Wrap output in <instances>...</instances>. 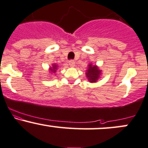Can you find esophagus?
Returning <instances> with one entry per match:
<instances>
[{
    "instance_id": "1",
    "label": "esophagus",
    "mask_w": 148,
    "mask_h": 148,
    "mask_svg": "<svg viewBox=\"0 0 148 148\" xmlns=\"http://www.w3.org/2000/svg\"><path fill=\"white\" fill-rule=\"evenodd\" d=\"M74 65H75V62H74V60L69 61V66H71V67H74Z\"/></svg>"
}]
</instances>
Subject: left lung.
<instances>
[{
	"instance_id": "8db88e82",
	"label": "left lung",
	"mask_w": 148,
	"mask_h": 148,
	"mask_svg": "<svg viewBox=\"0 0 148 148\" xmlns=\"http://www.w3.org/2000/svg\"><path fill=\"white\" fill-rule=\"evenodd\" d=\"M88 80L90 83H96L102 77V70L99 69L96 64H92V63L88 65V69L86 72Z\"/></svg>"
}]
</instances>
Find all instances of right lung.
Segmentation results:
<instances>
[{
  "mask_svg": "<svg viewBox=\"0 0 148 148\" xmlns=\"http://www.w3.org/2000/svg\"><path fill=\"white\" fill-rule=\"evenodd\" d=\"M58 64H52V66H50L49 67V69H48V71H49L50 74H49L50 76H52V74H56L57 69H58Z\"/></svg>",
  "mask_w": 148,
  "mask_h": 148,
  "instance_id": "add662e5",
  "label": "right lung"
}]
</instances>
